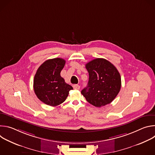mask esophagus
Returning <instances> with one entry per match:
<instances>
[{
	"mask_svg": "<svg viewBox=\"0 0 155 155\" xmlns=\"http://www.w3.org/2000/svg\"><path fill=\"white\" fill-rule=\"evenodd\" d=\"M73 87H74V89H75V90H79L80 86L79 85H78V84H74L73 86Z\"/></svg>",
	"mask_w": 155,
	"mask_h": 155,
	"instance_id": "34e87169",
	"label": "esophagus"
}]
</instances>
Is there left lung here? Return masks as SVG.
Wrapping results in <instances>:
<instances>
[{
	"mask_svg": "<svg viewBox=\"0 0 155 155\" xmlns=\"http://www.w3.org/2000/svg\"><path fill=\"white\" fill-rule=\"evenodd\" d=\"M86 69L89 73L87 86L81 94L90 104L96 107L111 103L120 91L121 76L111 62L96 58L87 62Z\"/></svg>",
	"mask_w": 155,
	"mask_h": 155,
	"instance_id": "1",
	"label": "left lung"
}]
</instances>
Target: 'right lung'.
Returning a JSON list of instances; mask_svg holds the SVG:
<instances>
[{"label": "right lung", "instance_id": "obj_1", "mask_svg": "<svg viewBox=\"0 0 155 155\" xmlns=\"http://www.w3.org/2000/svg\"><path fill=\"white\" fill-rule=\"evenodd\" d=\"M65 63V61L62 58L47 60L38 68L34 76V92L47 105L55 107L62 104L73 90L60 74Z\"/></svg>", "mask_w": 155, "mask_h": 155}]
</instances>
